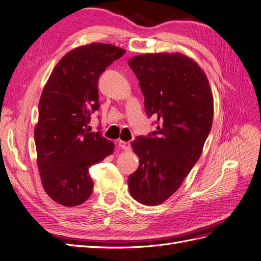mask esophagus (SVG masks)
Returning a JSON list of instances; mask_svg holds the SVG:
<instances>
[{"label": "esophagus", "mask_w": 261, "mask_h": 261, "mask_svg": "<svg viewBox=\"0 0 261 261\" xmlns=\"http://www.w3.org/2000/svg\"><path fill=\"white\" fill-rule=\"evenodd\" d=\"M118 146H120L122 149L124 150H129L130 149V143L129 141H123V140H120L118 141Z\"/></svg>", "instance_id": "34e87169"}]
</instances>
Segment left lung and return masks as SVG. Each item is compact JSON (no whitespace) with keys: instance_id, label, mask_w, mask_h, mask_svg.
<instances>
[{"instance_id":"obj_1","label":"left lung","mask_w":261,"mask_h":261,"mask_svg":"<svg viewBox=\"0 0 261 261\" xmlns=\"http://www.w3.org/2000/svg\"><path fill=\"white\" fill-rule=\"evenodd\" d=\"M155 130L133 140L139 167L128 177L132 196L147 206L167 200L198 161L211 130L213 99L206 75L180 53L141 54L128 61Z\"/></svg>"}]
</instances>
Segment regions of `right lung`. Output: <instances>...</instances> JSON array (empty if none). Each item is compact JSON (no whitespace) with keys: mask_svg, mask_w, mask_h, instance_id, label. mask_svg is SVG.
Segmentation results:
<instances>
[{"mask_svg":"<svg viewBox=\"0 0 261 261\" xmlns=\"http://www.w3.org/2000/svg\"><path fill=\"white\" fill-rule=\"evenodd\" d=\"M124 53L112 44L81 46L58 63L45 84L35 128L38 168L45 193L63 206L89 198V168L113 152L111 141L100 130L91 132L88 124L100 108L101 74Z\"/></svg>","mask_w":261,"mask_h":261,"instance_id":"obj_1","label":"right lung"}]
</instances>
